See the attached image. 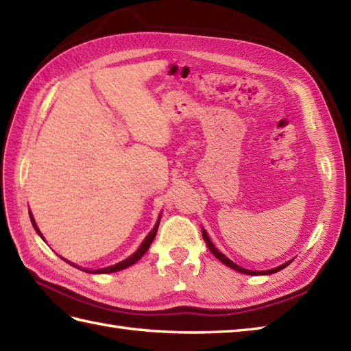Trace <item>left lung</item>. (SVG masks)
Wrapping results in <instances>:
<instances>
[{"label":"left lung","mask_w":351,"mask_h":351,"mask_svg":"<svg viewBox=\"0 0 351 351\" xmlns=\"http://www.w3.org/2000/svg\"><path fill=\"white\" fill-rule=\"evenodd\" d=\"M202 237H204V240H205V243H206V245H208V249H210V252L213 253V255H214L215 258L220 259L223 264L230 267V268H232V270H237V271L244 273V274H250V276H256V274H273V273L280 271L282 268H285L287 265L291 264V261H289V263H285V264H282V265H279V267L271 268V270H265V271H253V270H247V268H243V267H240V265H237V264L232 263V261H230L229 258H226L225 255H223L221 252H219L217 249H215L214 244H213L211 240H210V237H208V234L205 232V229H202Z\"/></svg>","instance_id":"left-lung-1"}]
</instances>
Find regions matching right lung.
Wrapping results in <instances>:
<instances>
[{
  "label": "right lung",
  "mask_w": 351,
  "mask_h": 351,
  "mask_svg": "<svg viewBox=\"0 0 351 351\" xmlns=\"http://www.w3.org/2000/svg\"><path fill=\"white\" fill-rule=\"evenodd\" d=\"M29 219H32V223H33V226H34V229H36V232L39 234L42 238H43V235L40 234V230H39V228H37V225H36V221H34V219H33V215H32V213H29ZM158 226H160V219H158V221H156V225L154 226V229L151 230V232L147 234V237L145 238L143 240V243L140 244V247L137 249V252L136 253H132V255L130 256V258H126V259H123L122 263H119V264H114V265H111V267H106V268H99V270H84V268H80V267H77V265H73V264H71V265H73V267H77V268H80V270H83V271H87V273H95V274H102V273H114V271H119V270H123V268H126V267H130V265H132L134 263H137V261L145 255V253L147 252V249H149V245L152 244V241H154V238H155V235H156V230H158Z\"/></svg>",
  "instance_id": "obj_1"
}]
</instances>
